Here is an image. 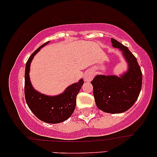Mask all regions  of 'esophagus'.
I'll return each mask as SVG.
<instances>
[{
  "mask_svg": "<svg viewBox=\"0 0 157 157\" xmlns=\"http://www.w3.org/2000/svg\"><path fill=\"white\" fill-rule=\"evenodd\" d=\"M94 77V74L93 71L91 69L87 70L86 71V73L84 74V80L86 82H89L93 79V77Z\"/></svg>",
  "mask_w": 157,
  "mask_h": 157,
  "instance_id": "obj_1",
  "label": "esophagus"
}]
</instances>
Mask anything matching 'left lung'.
I'll return each mask as SVG.
<instances>
[{"instance_id": "8db88e82", "label": "left lung", "mask_w": 157, "mask_h": 157, "mask_svg": "<svg viewBox=\"0 0 157 157\" xmlns=\"http://www.w3.org/2000/svg\"><path fill=\"white\" fill-rule=\"evenodd\" d=\"M113 47L119 48L128 63V70L120 75H97L91 83L99 109L109 113H123L137 100L142 88V75L136 57L128 47L111 38Z\"/></svg>"}]
</instances>
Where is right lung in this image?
Here are the masks:
<instances>
[{
	"mask_svg": "<svg viewBox=\"0 0 157 157\" xmlns=\"http://www.w3.org/2000/svg\"><path fill=\"white\" fill-rule=\"evenodd\" d=\"M49 41L36 49L29 60L25 68L24 94L27 105L32 113L41 121L47 123H60L71 116L76 107L77 94L83 85V80L68 86L60 94L48 96L34 89L29 77L30 65L36 54Z\"/></svg>",
	"mask_w": 157,
	"mask_h": 157,
	"instance_id": "add662e5",
	"label": "right lung"
}]
</instances>
